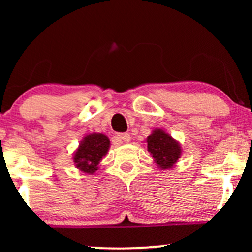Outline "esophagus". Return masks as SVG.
Returning <instances> with one entry per match:
<instances>
[{
  "label": "esophagus",
  "instance_id": "1",
  "mask_svg": "<svg viewBox=\"0 0 252 252\" xmlns=\"http://www.w3.org/2000/svg\"><path fill=\"white\" fill-rule=\"evenodd\" d=\"M118 141H123V142H129L130 141V135L128 132H123V134H118L117 135Z\"/></svg>",
  "mask_w": 252,
  "mask_h": 252
}]
</instances>
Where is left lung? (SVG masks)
<instances>
[{"label":"left lung","mask_w":252,"mask_h":252,"mask_svg":"<svg viewBox=\"0 0 252 252\" xmlns=\"http://www.w3.org/2000/svg\"><path fill=\"white\" fill-rule=\"evenodd\" d=\"M147 143L148 152L161 168H170L180 158L181 149L179 143L161 129L155 130L152 135L148 136Z\"/></svg>","instance_id":"obj_1"}]
</instances>
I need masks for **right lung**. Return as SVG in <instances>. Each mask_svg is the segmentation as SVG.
I'll list each match as a JSON object with an SVG mask.
<instances>
[{"label":"right lung","mask_w":252,"mask_h":252,"mask_svg":"<svg viewBox=\"0 0 252 252\" xmlns=\"http://www.w3.org/2000/svg\"><path fill=\"white\" fill-rule=\"evenodd\" d=\"M109 146V138L103 134H91L84 137L74 154L73 161L77 168L90 174L96 172L98 164L108 152Z\"/></svg>","instance_id":"right-lung-1"}]
</instances>
